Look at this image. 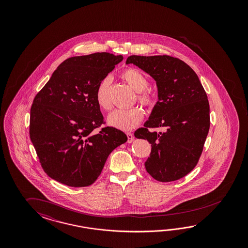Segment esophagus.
<instances>
[{"instance_id": "34e87169", "label": "esophagus", "mask_w": 248, "mask_h": 248, "mask_svg": "<svg viewBox=\"0 0 248 248\" xmlns=\"http://www.w3.org/2000/svg\"><path fill=\"white\" fill-rule=\"evenodd\" d=\"M126 135H127L128 143H132V142H133V140H134V135H133V134H131V133H127Z\"/></svg>"}]
</instances>
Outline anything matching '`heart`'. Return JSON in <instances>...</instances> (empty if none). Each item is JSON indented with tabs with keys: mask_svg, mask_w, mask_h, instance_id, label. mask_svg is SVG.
<instances>
[{
	"mask_svg": "<svg viewBox=\"0 0 248 248\" xmlns=\"http://www.w3.org/2000/svg\"><path fill=\"white\" fill-rule=\"evenodd\" d=\"M121 77L137 93H139L138 100L145 106H154L155 105V94L154 92L146 88L148 80L141 71L135 68L124 69ZM111 85V79L109 77L104 78L98 85L95 93V100L98 106L103 110H110L112 107L109 90ZM144 112L143 109L135 106L129 109H116L110 113L107 117L109 125L123 131H129L135 128L143 120Z\"/></svg>",
	"mask_w": 248,
	"mask_h": 248,
	"instance_id": "1",
	"label": "heart"
}]
</instances>
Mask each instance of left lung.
Segmentation results:
<instances>
[{
    "label": "left lung",
    "mask_w": 248,
    "mask_h": 248,
    "mask_svg": "<svg viewBox=\"0 0 248 248\" xmlns=\"http://www.w3.org/2000/svg\"><path fill=\"white\" fill-rule=\"evenodd\" d=\"M129 63L150 75L157 85V103L144 127L135 132L152 146L145 169L159 182L178 180L195 168L203 152L210 127L206 93L195 71L178 58L131 55ZM157 127L165 132L149 130Z\"/></svg>",
    "instance_id": "8db88e82"
}]
</instances>
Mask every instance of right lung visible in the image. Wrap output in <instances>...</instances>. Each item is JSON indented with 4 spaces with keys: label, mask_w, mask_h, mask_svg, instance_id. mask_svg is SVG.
<instances>
[{
    "label": "right lung",
    "mask_w": 248,
    "mask_h": 248,
    "mask_svg": "<svg viewBox=\"0 0 248 248\" xmlns=\"http://www.w3.org/2000/svg\"><path fill=\"white\" fill-rule=\"evenodd\" d=\"M95 53L63 61L33 99L30 138L48 176L72 187L93 184L106 159L127 136L102 128L104 116L95 100L100 82L123 60Z\"/></svg>",
    "instance_id": "obj_1"
}]
</instances>
